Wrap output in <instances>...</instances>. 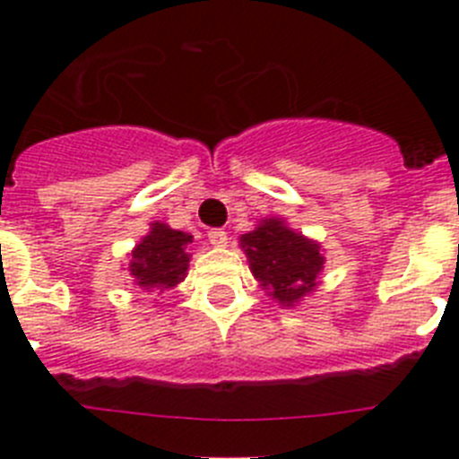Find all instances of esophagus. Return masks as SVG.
Segmentation results:
<instances>
[{
  "label": "esophagus",
  "instance_id": "esophagus-1",
  "mask_svg": "<svg viewBox=\"0 0 459 459\" xmlns=\"http://www.w3.org/2000/svg\"><path fill=\"white\" fill-rule=\"evenodd\" d=\"M209 241L213 246H218V248H222V246H227V232H222V230H211Z\"/></svg>",
  "mask_w": 459,
  "mask_h": 459
}]
</instances>
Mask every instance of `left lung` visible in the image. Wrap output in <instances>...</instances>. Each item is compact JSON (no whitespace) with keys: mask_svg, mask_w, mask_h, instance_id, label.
<instances>
[{"mask_svg":"<svg viewBox=\"0 0 459 459\" xmlns=\"http://www.w3.org/2000/svg\"><path fill=\"white\" fill-rule=\"evenodd\" d=\"M250 271L280 306H294L317 287L324 269L319 243L285 225L282 218H266L241 237Z\"/></svg>","mask_w":459,"mask_h":459,"instance_id":"left-lung-1","label":"left lung"}]
</instances>
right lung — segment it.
Wrapping results in <instances>:
<instances>
[{
    "instance_id": "obj_1",
    "label": "right lung",
    "mask_w": 459,
    "mask_h": 459,
    "mask_svg": "<svg viewBox=\"0 0 459 459\" xmlns=\"http://www.w3.org/2000/svg\"><path fill=\"white\" fill-rule=\"evenodd\" d=\"M190 243V234L172 230L165 222H152V232L137 243L128 262L135 285L147 291L179 285L188 271Z\"/></svg>"
}]
</instances>
